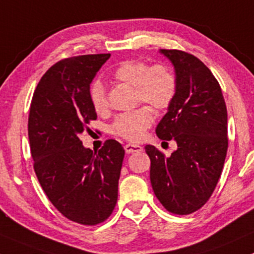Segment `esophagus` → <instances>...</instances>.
Segmentation results:
<instances>
[{"label": "esophagus", "instance_id": "34e87169", "mask_svg": "<svg viewBox=\"0 0 254 254\" xmlns=\"http://www.w3.org/2000/svg\"><path fill=\"white\" fill-rule=\"evenodd\" d=\"M125 151H126L127 153L139 152V151H142V147L135 144H126L125 145Z\"/></svg>", "mask_w": 254, "mask_h": 254}]
</instances>
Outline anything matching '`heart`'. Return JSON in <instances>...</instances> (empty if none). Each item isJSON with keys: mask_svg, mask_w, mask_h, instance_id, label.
<instances>
[{"mask_svg": "<svg viewBox=\"0 0 254 254\" xmlns=\"http://www.w3.org/2000/svg\"><path fill=\"white\" fill-rule=\"evenodd\" d=\"M114 81L134 86L138 102H146L153 109L164 110L172 104L178 90V82L172 70L164 64L150 65L140 60L122 61L112 73ZM90 101L97 114H105L108 101L101 82H95L90 89ZM152 110L140 107L116 118L112 126L114 134L130 141L140 140L146 129L153 124Z\"/></svg>", "mask_w": 254, "mask_h": 254, "instance_id": "obj_1", "label": "heart"}]
</instances>
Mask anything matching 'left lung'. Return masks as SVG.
Returning a JSON list of instances; mask_svg holds the SVG:
<instances>
[{
    "mask_svg": "<svg viewBox=\"0 0 254 254\" xmlns=\"http://www.w3.org/2000/svg\"><path fill=\"white\" fill-rule=\"evenodd\" d=\"M172 62L178 90L156 134L175 140L178 149L165 157L152 145L153 192L169 212L189 215L209 200L217 185L228 150L227 107L211 70L195 56L181 50L161 49Z\"/></svg>",
    "mask_w": 254,
    "mask_h": 254,
    "instance_id": "8db88e82",
    "label": "left lung"
}]
</instances>
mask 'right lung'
Here are the masks:
<instances>
[{
    "label": "right lung",
    "mask_w": 254,
    "mask_h": 254,
    "mask_svg": "<svg viewBox=\"0 0 254 254\" xmlns=\"http://www.w3.org/2000/svg\"><path fill=\"white\" fill-rule=\"evenodd\" d=\"M109 58L82 55L54 64L37 85L28 115L31 155L43 190L64 217L85 226L112 215L125 157L114 139L95 152L79 139L97 119L90 84Z\"/></svg>",
    "instance_id": "right-lung-1"
}]
</instances>
